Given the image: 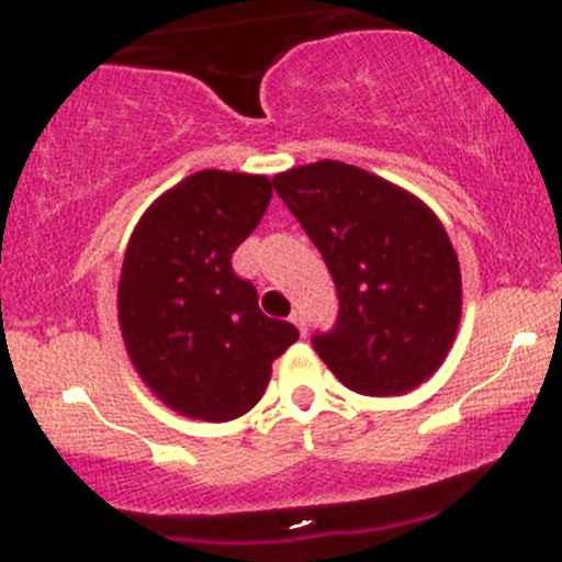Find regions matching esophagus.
Wrapping results in <instances>:
<instances>
[{
  "label": "esophagus",
  "mask_w": 562,
  "mask_h": 562,
  "mask_svg": "<svg viewBox=\"0 0 562 562\" xmlns=\"http://www.w3.org/2000/svg\"><path fill=\"white\" fill-rule=\"evenodd\" d=\"M290 322H293V325L299 327L301 335H306V314H303L301 308H295V312L290 314Z\"/></svg>",
  "instance_id": "34e87169"
}]
</instances>
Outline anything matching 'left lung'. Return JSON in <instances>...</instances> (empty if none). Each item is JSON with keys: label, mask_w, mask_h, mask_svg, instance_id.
<instances>
[{"label": "left lung", "mask_w": 562, "mask_h": 562, "mask_svg": "<svg viewBox=\"0 0 562 562\" xmlns=\"http://www.w3.org/2000/svg\"><path fill=\"white\" fill-rule=\"evenodd\" d=\"M338 290L312 346L346 389L396 396L428 380L462 314L460 261L434 211L375 173L317 160L272 179Z\"/></svg>", "instance_id": "1"}]
</instances>
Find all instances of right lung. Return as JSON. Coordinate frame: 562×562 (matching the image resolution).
<instances>
[{
  "label": "right lung",
  "instance_id": "1",
  "mask_svg": "<svg viewBox=\"0 0 562 562\" xmlns=\"http://www.w3.org/2000/svg\"><path fill=\"white\" fill-rule=\"evenodd\" d=\"M272 200L259 173L205 169L160 195L128 240L119 322L145 385L179 415L227 423L259 404L272 362L299 340L269 319L232 254Z\"/></svg>",
  "mask_w": 562,
  "mask_h": 562
}]
</instances>
